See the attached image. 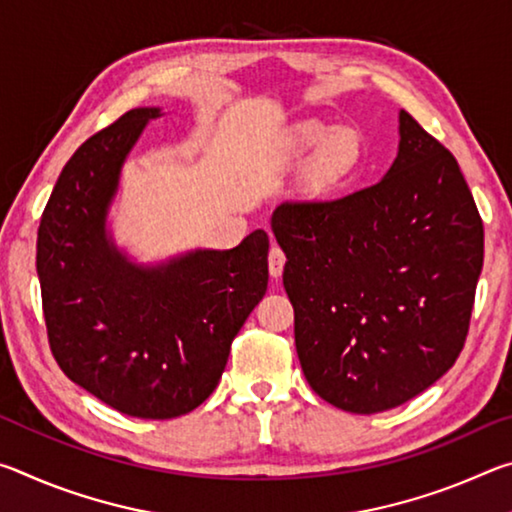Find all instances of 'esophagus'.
I'll list each match as a JSON object with an SVG mask.
<instances>
[{"label":"esophagus","mask_w":512,"mask_h":512,"mask_svg":"<svg viewBox=\"0 0 512 512\" xmlns=\"http://www.w3.org/2000/svg\"><path fill=\"white\" fill-rule=\"evenodd\" d=\"M284 264H287V257H284V253L277 246L271 248V253H268V271H271V277H280L282 271H284Z\"/></svg>","instance_id":"1"}]
</instances>
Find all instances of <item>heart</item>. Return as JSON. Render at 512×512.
I'll use <instances>...</instances> for the list:
<instances>
[{"label":"heart","instance_id":"1","mask_svg":"<svg viewBox=\"0 0 512 512\" xmlns=\"http://www.w3.org/2000/svg\"><path fill=\"white\" fill-rule=\"evenodd\" d=\"M316 162L311 169V178L318 187H332L343 183L357 171L361 162V146L352 133L334 135L329 128L323 126H305L291 137V142L284 149V162L289 167L314 158Z\"/></svg>","mask_w":512,"mask_h":512}]
</instances>
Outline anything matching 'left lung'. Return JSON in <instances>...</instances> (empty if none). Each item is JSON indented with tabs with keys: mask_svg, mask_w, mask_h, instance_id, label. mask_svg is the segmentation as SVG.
I'll list each match as a JSON object with an SVG mask.
<instances>
[{
	"mask_svg": "<svg viewBox=\"0 0 512 512\" xmlns=\"http://www.w3.org/2000/svg\"><path fill=\"white\" fill-rule=\"evenodd\" d=\"M271 230L287 255L300 366L325 402L363 415L395 409L454 366L483 223L456 158L409 112L377 185L277 205Z\"/></svg>",
	"mask_w": 512,
	"mask_h": 512,
	"instance_id": "1",
	"label": "left lung"
}]
</instances>
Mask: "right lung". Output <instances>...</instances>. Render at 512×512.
I'll use <instances>...</instances> for the list:
<instances>
[{
	"label": "right lung",
	"mask_w": 512,
	"mask_h": 512,
	"mask_svg": "<svg viewBox=\"0 0 512 512\" xmlns=\"http://www.w3.org/2000/svg\"><path fill=\"white\" fill-rule=\"evenodd\" d=\"M162 108H135L79 146L38 228L36 268L60 370L112 409L169 420L219 384L232 339L268 284V235L140 264L108 225L121 169Z\"/></svg>",
	"instance_id": "obj_1"
}]
</instances>
